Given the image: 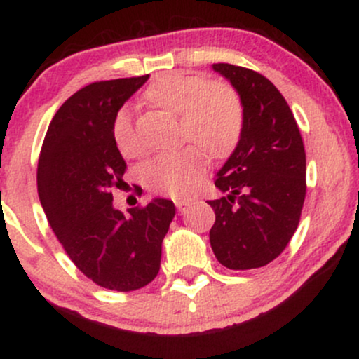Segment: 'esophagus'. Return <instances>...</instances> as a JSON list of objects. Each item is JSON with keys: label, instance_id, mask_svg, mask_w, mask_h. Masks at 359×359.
I'll list each match as a JSON object with an SVG mask.
<instances>
[{"label": "esophagus", "instance_id": "34e87169", "mask_svg": "<svg viewBox=\"0 0 359 359\" xmlns=\"http://www.w3.org/2000/svg\"><path fill=\"white\" fill-rule=\"evenodd\" d=\"M175 205H177V209H179V212H185L189 209V203H185V201H177L175 203Z\"/></svg>", "mask_w": 359, "mask_h": 359}]
</instances>
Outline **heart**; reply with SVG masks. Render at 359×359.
Segmentation results:
<instances>
[{"mask_svg":"<svg viewBox=\"0 0 359 359\" xmlns=\"http://www.w3.org/2000/svg\"><path fill=\"white\" fill-rule=\"evenodd\" d=\"M148 104L179 116L180 140L191 145L155 155L143 167V180L156 192L187 197L199 187L205 155L226 158L240 145L245 130V106L231 86L209 82L196 74H165L143 93ZM114 145L125 158L142 151L131 114L119 109L111 126Z\"/></svg>","mask_w":359,"mask_h":359,"instance_id":"heart-1","label":"heart"}]
</instances>
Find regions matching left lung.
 Masks as SVG:
<instances>
[{
  "label": "left lung",
  "mask_w": 359,
  "mask_h": 359,
  "mask_svg": "<svg viewBox=\"0 0 359 359\" xmlns=\"http://www.w3.org/2000/svg\"><path fill=\"white\" fill-rule=\"evenodd\" d=\"M241 96L245 130L217 172L221 199L208 201L216 221L209 231L217 262L229 270L269 265L297 229L306 199V150L287 101L262 74L212 64Z\"/></svg>",
  "instance_id": "1"
}]
</instances>
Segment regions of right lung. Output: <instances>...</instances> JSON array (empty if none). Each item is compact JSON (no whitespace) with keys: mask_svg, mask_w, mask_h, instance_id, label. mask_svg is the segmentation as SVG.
I'll return each mask as SVG.
<instances>
[{"mask_svg":"<svg viewBox=\"0 0 359 359\" xmlns=\"http://www.w3.org/2000/svg\"><path fill=\"white\" fill-rule=\"evenodd\" d=\"M150 76L93 82L72 94L48 125L36 170L40 204L65 253L86 277L131 292L156 277L175 205L155 197L123 214L113 205L126 163L113 119Z\"/></svg>","mask_w":359,"mask_h":359,"instance_id":"right-lung-1","label":"right lung"}]
</instances>
